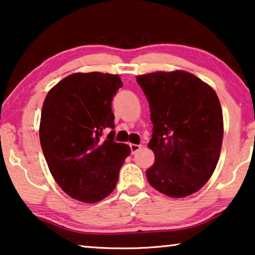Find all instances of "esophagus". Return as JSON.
<instances>
[{"mask_svg": "<svg viewBox=\"0 0 255 255\" xmlns=\"http://www.w3.org/2000/svg\"><path fill=\"white\" fill-rule=\"evenodd\" d=\"M130 148H131V153L132 154H134V153H137L139 149L141 148V145H137V144H130Z\"/></svg>", "mask_w": 255, "mask_h": 255, "instance_id": "esophagus-1", "label": "esophagus"}]
</instances>
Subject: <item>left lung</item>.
<instances>
[{
	"label": "left lung",
	"instance_id": "1",
	"mask_svg": "<svg viewBox=\"0 0 255 255\" xmlns=\"http://www.w3.org/2000/svg\"><path fill=\"white\" fill-rule=\"evenodd\" d=\"M137 82L153 124L149 184L170 197L196 193L214 173L222 148L223 114L215 90L184 71L139 75Z\"/></svg>",
	"mask_w": 255,
	"mask_h": 255
}]
</instances>
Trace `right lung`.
Here are the masks:
<instances>
[{
    "mask_svg": "<svg viewBox=\"0 0 255 255\" xmlns=\"http://www.w3.org/2000/svg\"><path fill=\"white\" fill-rule=\"evenodd\" d=\"M118 75L75 73L48 92L41 109L39 138L50 172L62 190L85 203L113 193L131 149L115 141L114 96ZM112 131L107 137L104 131Z\"/></svg>",
    "mask_w": 255,
    "mask_h": 255,
    "instance_id": "obj_1",
    "label": "right lung"
}]
</instances>
